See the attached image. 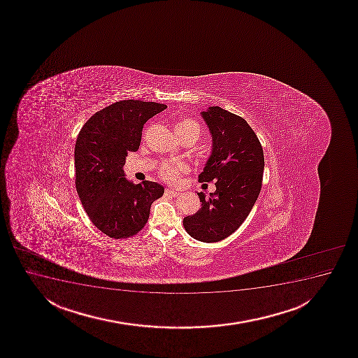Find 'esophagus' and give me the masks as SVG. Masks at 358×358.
Wrapping results in <instances>:
<instances>
[{"mask_svg":"<svg viewBox=\"0 0 358 358\" xmlns=\"http://www.w3.org/2000/svg\"><path fill=\"white\" fill-rule=\"evenodd\" d=\"M165 195H166V196H171V198H176V196L180 195V193L176 192V190L165 189Z\"/></svg>","mask_w":358,"mask_h":358,"instance_id":"esophagus-1","label":"esophagus"}]
</instances>
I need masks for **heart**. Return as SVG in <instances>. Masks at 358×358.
Wrapping results in <instances>:
<instances>
[{
  "mask_svg": "<svg viewBox=\"0 0 358 358\" xmlns=\"http://www.w3.org/2000/svg\"><path fill=\"white\" fill-rule=\"evenodd\" d=\"M175 131L180 136V139H182V138H185V135L192 134V133L199 135L200 127L192 118H183L176 123ZM187 171H188V165L182 162H166L160 165L159 176L163 181L168 182V183H176L180 180L181 175Z\"/></svg>",
  "mask_w": 358,
  "mask_h": 358,
  "instance_id": "obj_1",
  "label": "heart"
}]
</instances>
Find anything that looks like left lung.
Masks as SVG:
<instances>
[{"instance_id": "left-lung-1", "label": "left lung", "mask_w": 358, "mask_h": 358, "mask_svg": "<svg viewBox=\"0 0 358 358\" xmlns=\"http://www.w3.org/2000/svg\"><path fill=\"white\" fill-rule=\"evenodd\" d=\"M212 135V153L199 182L215 181V192L201 208L183 219L195 240L213 243L227 238L242 225L257 202L262 185L265 158L260 141L243 117L219 106L202 111Z\"/></svg>"}]
</instances>
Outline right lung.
<instances>
[{
	"mask_svg": "<svg viewBox=\"0 0 358 358\" xmlns=\"http://www.w3.org/2000/svg\"><path fill=\"white\" fill-rule=\"evenodd\" d=\"M165 109L155 101H116L91 116L79 131L76 192L94 227L111 238H128L143 230L152 202L164 194L156 182L128 181L123 165L128 152L138 151L143 124Z\"/></svg>",
	"mask_w": 358,
	"mask_h": 358,
	"instance_id": "obj_1",
	"label": "right lung"
}]
</instances>
